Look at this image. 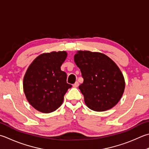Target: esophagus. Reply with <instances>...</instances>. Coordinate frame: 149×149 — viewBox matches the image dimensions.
<instances>
[{
    "mask_svg": "<svg viewBox=\"0 0 149 149\" xmlns=\"http://www.w3.org/2000/svg\"><path fill=\"white\" fill-rule=\"evenodd\" d=\"M79 83L77 81V82H75L74 84H73V86H74V88H77V87L79 86Z\"/></svg>",
    "mask_w": 149,
    "mask_h": 149,
    "instance_id": "34e87169",
    "label": "esophagus"
}]
</instances>
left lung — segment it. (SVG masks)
<instances>
[{"label": "left lung", "mask_w": 149, "mask_h": 149, "mask_svg": "<svg viewBox=\"0 0 149 149\" xmlns=\"http://www.w3.org/2000/svg\"><path fill=\"white\" fill-rule=\"evenodd\" d=\"M74 61L84 79L79 88L86 106L103 112L116 105L125 87L123 75L117 65L107 55L90 51H77Z\"/></svg>", "instance_id": "1"}]
</instances>
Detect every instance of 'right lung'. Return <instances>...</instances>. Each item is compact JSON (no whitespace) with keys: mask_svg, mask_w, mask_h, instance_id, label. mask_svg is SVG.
I'll list each match as a JSON object with an SVG mask.
<instances>
[{"mask_svg":"<svg viewBox=\"0 0 149 149\" xmlns=\"http://www.w3.org/2000/svg\"><path fill=\"white\" fill-rule=\"evenodd\" d=\"M67 57L65 51L40 54L33 60L23 79V89L31 105L42 113H50L61 107L64 95L72 85L61 66Z\"/></svg>","mask_w":149,"mask_h":149,"instance_id":"1","label":"right lung"}]
</instances>
